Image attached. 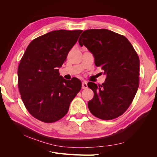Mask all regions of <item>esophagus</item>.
<instances>
[{"instance_id":"1","label":"esophagus","mask_w":157,"mask_h":157,"mask_svg":"<svg viewBox=\"0 0 157 157\" xmlns=\"http://www.w3.org/2000/svg\"><path fill=\"white\" fill-rule=\"evenodd\" d=\"M88 87V85L86 81H83L82 83V89H85Z\"/></svg>"}]
</instances>
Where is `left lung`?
<instances>
[{
	"label": "left lung",
	"instance_id": "left-lung-1",
	"mask_svg": "<svg viewBox=\"0 0 157 157\" xmlns=\"http://www.w3.org/2000/svg\"><path fill=\"white\" fill-rule=\"evenodd\" d=\"M78 42L93 54L95 64L107 76L101 85L88 83L94 94L88 103L90 111L103 120L122 115L139 87L140 59L134 47L124 36L105 29L84 31Z\"/></svg>",
	"mask_w": 157,
	"mask_h": 157
}]
</instances>
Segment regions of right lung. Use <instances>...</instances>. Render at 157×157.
<instances>
[{
	"label": "right lung",
	"instance_id": "1",
	"mask_svg": "<svg viewBox=\"0 0 157 157\" xmlns=\"http://www.w3.org/2000/svg\"><path fill=\"white\" fill-rule=\"evenodd\" d=\"M82 30H57L31 41L18 67V88L31 115L46 123L63 118L81 89L77 78L65 80L59 73Z\"/></svg>",
	"mask_w": 157,
	"mask_h": 157
}]
</instances>
